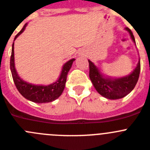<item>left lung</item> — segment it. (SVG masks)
I'll list each match as a JSON object with an SVG mask.
<instances>
[{
  "mask_svg": "<svg viewBox=\"0 0 150 150\" xmlns=\"http://www.w3.org/2000/svg\"><path fill=\"white\" fill-rule=\"evenodd\" d=\"M125 30L129 32L132 41L135 43L134 35L129 28H125ZM90 67V80L98 93L108 99H119L130 93L134 88L138 81L141 71V61H139L137 67L129 75L120 78H111L105 76L101 72L99 69L91 60H88Z\"/></svg>",
  "mask_w": 150,
  "mask_h": 150,
  "instance_id": "obj_1",
  "label": "left lung"
}]
</instances>
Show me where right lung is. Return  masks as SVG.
<instances>
[{
	"label": "right lung",
	"mask_w": 150,
	"mask_h": 150,
	"mask_svg": "<svg viewBox=\"0 0 150 150\" xmlns=\"http://www.w3.org/2000/svg\"><path fill=\"white\" fill-rule=\"evenodd\" d=\"M27 25H28V23L24 25L21 31L16 35L14 41L20 34L24 32ZM75 60V59L74 58L71 59L63 64L60 77L54 83L48 85L33 84V83H30L23 80L17 73L16 67H15L14 42H13V46H12L11 57H10V70H11L12 76H13L15 85L21 96H23L28 100L31 101L35 103H47V102H53L60 96L65 88L67 74Z\"/></svg>",
	"instance_id": "obj_1"
}]
</instances>
